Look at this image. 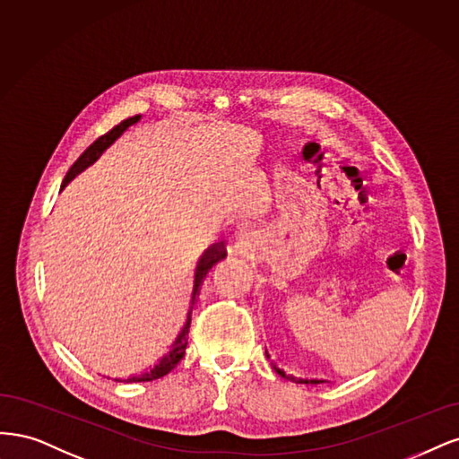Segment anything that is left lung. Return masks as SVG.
<instances>
[{"label": "left lung", "instance_id": "obj_1", "mask_svg": "<svg viewBox=\"0 0 459 459\" xmlns=\"http://www.w3.org/2000/svg\"><path fill=\"white\" fill-rule=\"evenodd\" d=\"M267 359H269V354H267ZM274 369H276V372H278L280 376H282V377H286V379H290V381H295V383H315V385H316V383H324L322 379H298V377H293V376L286 374L284 369H280V368H276V366H274Z\"/></svg>", "mask_w": 459, "mask_h": 459}]
</instances>
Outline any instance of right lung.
<instances>
[{
	"mask_svg": "<svg viewBox=\"0 0 459 459\" xmlns=\"http://www.w3.org/2000/svg\"><path fill=\"white\" fill-rule=\"evenodd\" d=\"M139 120H141V116L127 117V120H124V122H120L117 126H114L110 131L105 133V135H100L93 144L87 146V149L80 154V158L70 166V169H68V173H66V177H65V181H63V186L68 185V183L74 179V177H76L78 173H82L85 168H90V166L93 164V161H97L99 156H100L102 152H105L117 137L124 135V131H126L127 127H131L133 124H137ZM225 257H227V251H225L223 244H217V246L210 247V249L205 251V254L202 255V259L198 261V267H196L195 291H192V305H195V301H196V293H198V288H200V284H202V280L205 278V274H208V273L212 271V267H213L215 263H219L221 259H225ZM188 326H190V313H188V322H186L185 330L181 332L179 337H177V342L173 343V351H169L168 357L161 359V362H160L158 366H154V368L151 369V372H144V374H141V376H133V377L124 379V381H129V383H133V381H152V379L164 377L166 374H169L171 369L177 366V362H179V360L185 357L186 339H188Z\"/></svg>",
	"mask_w": 459,
	"mask_h": 459,
	"instance_id": "right-lung-1",
	"label": "right lung"
}]
</instances>
